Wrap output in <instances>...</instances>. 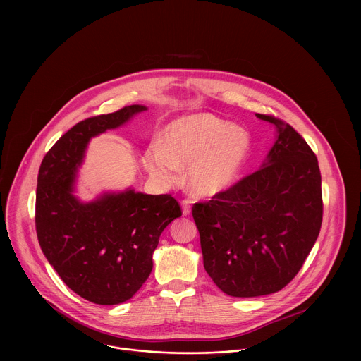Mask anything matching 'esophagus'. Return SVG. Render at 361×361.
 <instances>
[{"label":"esophagus","mask_w":361,"mask_h":361,"mask_svg":"<svg viewBox=\"0 0 361 361\" xmlns=\"http://www.w3.org/2000/svg\"><path fill=\"white\" fill-rule=\"evenodd\" d=\"M190 204H192L190 200H188V199L182 200V211H183V215H189V214H190Z\"/></svg>","instance_id":"obj_1"}]
</instances>
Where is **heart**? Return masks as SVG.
<instances>
[{"instance_id":"1","label":"heart","mask_w":361,"mask_h":361,"mask_svg":"<svg viewBox=\"0 0 361 361\" xmlns=\"http://www.w3.org/2000/svg\"><path fill=\"white\" fill-rule=\"evenodd\" d=\"M250 147L249 135L239 126L202 114L171 125L164 145L152 143L145 166L161 182L176 183L182 168L190 166V183L202 195H216L236 180Z\"/></svg>"}]
</instances>
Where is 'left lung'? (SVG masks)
Returning <instances> with one entry per match:
<instances>
[{
	"instance_id": "1",
	"label": "left lung",
	"mask_w": 361,
	"mask_h": 361,
	"mask_svg": "<svg viewBox=\"0 0 361 361\" xmlns=\"http://www.w3.org/2000/svg\"><path fill=\"white\" fill-rule=\"evenodd\" d=\"M278 139L268 161L192 214L207 274L233 298L283 289L300 271L322 222L318 159L285 121L265 114Z\"/></svg>"
}]
</instances>
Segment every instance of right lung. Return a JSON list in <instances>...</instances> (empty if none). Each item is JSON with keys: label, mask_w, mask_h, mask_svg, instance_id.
I'll return each instance as SVG.
<instances>
[{"label": "right lung", "mask_w": 361, "mask_h": 361, "mask_svg": "<svg viewBox=\"0 0 361 361\" xmlns=\"http://www.w3.org/2000/svg\"><path fill=\"white\" fill-rule=\"evenodd\" d=\"M145 109L128 105L78 122L47 152L39 169L35 221L40 247L65 285L96 305L133 298L153 269L159 235L182 215L171 195L128 190L89 204L72 196L90 137Z\"/></svg>", "instance_id": "add662e5"}]
</instances>
